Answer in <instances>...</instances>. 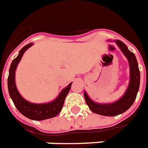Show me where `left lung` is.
<instances>
[{
	"label": "left lung",
	"instance_id": "obj_1",
	"mask_svg": "<svg viewBox=\"0 0 148 148\" xmlns=\"http://www.w3.org/2000/svg\"><path fill=\"white\" fill-rule=\"evenodd\" d=\"M108 41H112L109 40ZM114 42L119 47L121 52L128 60L130 67V81L128 87L123 96L117 101L112 103H101L92 101L86 91L84 92V98L90 110L95 114L103 116H117L123 114L131 108L135 101L140 87V71L138 61L134 53L130 51L125 44L119 40H115Z\"/></svg>",
	"mask_w": 148,
	"mask_h": 148
}]
</instances>
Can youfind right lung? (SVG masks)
<instances>
[{
	"mask_svg": "<svg viewBox=\"0 0 148 148\" xmlns=\"http://www.w3.org/2000/svg\"><path fill=\"white\" fill-rule=\"evenodd\" d=\"M33 45V43H30L28 45H25L19 51L17 58L13 60L9 69V75L8 78V92L15 107L24 116L34 121H43L55 117L60 112L64 105L65 97H67V94L70 91L72 83H70L66 88H64L53 101L48 103H31L22 97L17 90L15 83V71L24 52Z\"/></svg>",
	"mask_w": 148,
	"mask_h": 148,
	"instance_id": "right-lung-1",
	"label": "right lung"
}]
</instances>
